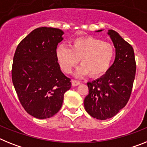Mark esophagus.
I'll list each match as a JSON object with an SVG mask.
<instances>
[{"mask_svg":"<svg viewBox=\"0 0 147 147\" xmlns=\"http://www.w3.org/2000/svg\"><path fill=\"white\" fill-rule=\"evenodd\" d=\"M71 84H72L73 86H77L80 85V81H77V80H71Z\"/></svg>","mask_w":147,"mask_h":147,"instance_id":"1","label":"esophagus"}]
</instances>
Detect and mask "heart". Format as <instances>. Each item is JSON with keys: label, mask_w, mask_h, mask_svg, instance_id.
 Wrapping results in <instances>:
<instances>
[{"label": "heart", "mask_w": 147, "mask_h": 147, "mask_svg": "<svg viewBox=\"0 0 147 147\" xmlns=\"http://www.w3.org/2000/svg\"><path fill=\"white\" fill-rule=\"evenodd\" d=\"M56 59L65 74H71L81 61L82 66L77 69V76L89 74L93 78L103 75L111 66L115 56V47L109 42L93 36L76 38L71 47L60 45L56 51Z\"/></svg>", "instance_id": "heart-1"}]
</instances>
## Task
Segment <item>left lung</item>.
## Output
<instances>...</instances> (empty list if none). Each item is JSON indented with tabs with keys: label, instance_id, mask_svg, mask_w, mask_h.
<instances>
[{
	"label": "left lung",
	"instance_id": "obj_1",
	"mask_svg": "<svg viewBox=\"0 0 147 147\" xmlns=\"http://www.w3.org/2000/svg\"><path fill=\"white\" fill-rule=\"evenodd\" d=\"M108 34L116 49L115 60L106 74L88 82V94L84 100L86 111L97 120L111 118L125 107L136 73L133 47L116 31L110 30Z\"/></svg>",
	"mask_w": 147,
	"mask_h": 147
}]
</instances>
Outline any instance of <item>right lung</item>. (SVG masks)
Returning a JSON list of instances; mask_svg holds the SVG:
<instances>
[{
    "instance_id": "add662e5",
    "label": "right lung",
    "mask_w": 147,
    "mask_h": 147,
    "mask_svg": "<svg viewBox=\"0 0 147 147\" xmlns=\"http://www.w3.org/2000/svg\"><path fill=\"white\" fill-rule=\"evenodd\" d=\"M63 31L38 27L18 44L13 57L12 80L21 106L38 119L53 116L62 106L71 79L60 70L56 56Z\"/></svg>"
}]
</instances>
